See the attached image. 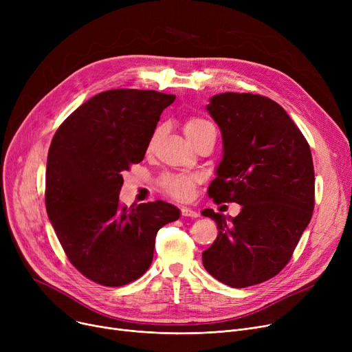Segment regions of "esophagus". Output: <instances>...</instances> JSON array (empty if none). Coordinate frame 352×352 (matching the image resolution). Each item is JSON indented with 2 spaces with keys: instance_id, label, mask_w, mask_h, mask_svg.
<instances>
[{
  "instance_id": "34e87169",
  "label": "esophagus",
  "mask_w": 352,
  "mask_h": 352,
  "mask_svg": "<svg viewBox=\"0 0 352 352\" xmlns=\"http://www.w3.org/2000/svg\"><path fill=\"white\" fill-rule=\"evenodd\" d=\"M181 215L182 217H188V218H197L198 217V212L197 211H194V210H191V208H187V207H182L181 208Z\"/></svg>"
}]
</instances>
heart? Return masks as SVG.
Returning <instances> with one entry per match:
<instances>
[{"label":"heart","mask_w":352,"mask_h":352,"mask_svg":"<svg viewBox=\"0 0 352 352\" xmlns=\"http://www.w3.org/2000/svg\"><path fill=\"white\" fill-rule=\"evenodd\" d=\"M214 125L207 121L206 118L201 117H190L184 122V133L188 137V140L195 144L199 138L207 135L208 133H214ZM157 131L153 135V140L155 138ZM197 182L195 175L190 174H164L160 178V187L162 191L173 198L186 199L191 195L192 188Z\"/></svg>","instance_id":"obj_1"}]
</instances>
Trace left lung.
Here are the masks:
<instances>
[{
    "label": "left lung",
    "mask_w": 352,
    "mask_h": 352,
    "mask_svg": "<svg viewBox=\"0 0 352 352\" xmlns=\"http://www.w3.org/2000/svg\"><path fill=\"white\" fill-rule=\"evenodd\" d=\"M207 109L224 142L208 195L243 210L230 219L202 211L218 228L202 264L232 288L261 284L289 263L311 221L316 175L309 145L285 109L264 96L224 92Z\"/></svg>",
    "instance_id": "8db88e82"
}]
</instances>
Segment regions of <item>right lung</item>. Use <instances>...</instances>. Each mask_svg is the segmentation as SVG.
I'll return each instance as SVG.
<instances>
[{"mask_svg": "<svg viewBox=\"0 0 352 352\" xmlns=\"http://www.w3.org/2000/svg\"><path fill=\"white\" fill-rule=\"evenodd\" d=\"M175 96L109 89L78 107L54 134L45 207L60 244L88 280L104 287L135 281L150 268L161 227L179 218L164 201L126 208L122 173L144 160L162 111Z\"/></svg>", "mask_w": 352, "mask_h": 352, "instance_id": "right-lung-1", "label": "right lung"}]
</instances>
